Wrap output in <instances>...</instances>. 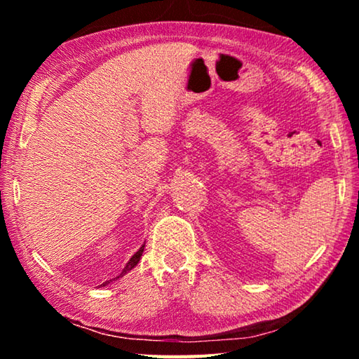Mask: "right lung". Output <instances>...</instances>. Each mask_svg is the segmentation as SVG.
<instances>
[{
  "instance_id": "add662e5",
  "label": "right lung",
  "mask_w": 359,
  "mask_h": 359,
  "mask_svg": "<svg viewBox=\"0 0 359 359\" xmlns=\"http://www.w3.org/2000/svg\"><path fill=\"white\" fill-rule=\"evenodd\" d=\"M144 247L145 245H142L141 248H139V250L135 253V255H133V257H131V259L128 261V263H126V266H125V269L123 271H121V274L120 276H117V277H115V278H120V277H123L125 274H126V272H130L131 269H133V267H135L137 263H139V259H141V257H142V252H144ZM115 278H114V280H115ZM109 282H111V280H107V282H104V283H102V287H104V285L106 283H109Z\"/></svg>"
}]
</instances>
